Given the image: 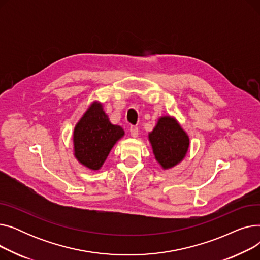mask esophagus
<instances>
[{"label": "esophagus", "mask_w": 260, "mask_h": 260, "mask_svg": "<svg viewBox=\"0 0 260 260\" xmlns=\"http://www.w3.org/2000/svg\"><path fill=\"white\" fill-rule=\"evenodd\" d=\"M129 133H131V136L133 138H137L138 135H139V129H138L137 126H131Z\"/></svg>", "instance_id": "34e87169"}]
</instances>
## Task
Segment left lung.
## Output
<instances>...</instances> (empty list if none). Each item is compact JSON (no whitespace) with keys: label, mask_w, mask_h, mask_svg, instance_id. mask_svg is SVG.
<instances>
[{"label":"left lung","mask_w":260,"mask_h":260,"mask_svg":"<svg viewBox=\"0 0 260 260\" xmlns=\"http://www.w3.org/2000/svg\"><path fill=\"white\" fill-rule=\"evenodd\" d=\"M153 153L163 170H169L184 159L189 146L188 135L174 117L162 116L148 133Z\"/></svg>","instance_id":"8db88e82"}]
</instances>
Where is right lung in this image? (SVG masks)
I'll list each match as a JSON object with an SVG mask.
<instances>
[{
  "instance_id": "right-lung-1",
  "label": "right lung",
  "mask_w": 260,
  "mask_h": 260,
  "mask_svg": "<svg viewBox=\"0 0 260 260\" xmlns=\"http://www.w3.org/2000/svg\"><path fill=\"white\" fill-rule=\"evenodd\" d=\"M124 134L120 125L109 121L102 103L93 101L75 126L74 155L82 166L98 171Z\"/></svg>"
}]
</instances>
